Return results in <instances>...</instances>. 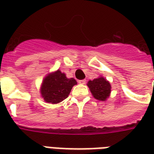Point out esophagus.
I'll return each instance as SVG.
<instances>
[{
	"mask_svg": "<svg viewBox=\"0 0 154 154\" xmlns=\"http://www.w3.org/2000/svg\"><path fill=\"white\" fill-rule=\"evenodd\" d=\"M85 82H86L85 80H79V81H78V83H79V84H85Z\"/></svg>",
	"mask_w": 154,
	"mask_h": 154,
	"instance_id": "obj_1",
	"label": "esophagus"
}]
</instances>
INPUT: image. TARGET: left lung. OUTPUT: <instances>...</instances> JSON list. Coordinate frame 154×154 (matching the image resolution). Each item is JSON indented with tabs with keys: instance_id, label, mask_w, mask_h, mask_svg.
<instances>
[{
	"instance_id": "1",
	"label": "left lung",
	"mask_w": 154,
	"mask_h": 154,
	"mask_svg": "<svg viewBox=\"0 0 154 154\" xmlns=\"http://www.w3.org/2000/svg\"><path fill=\"white\" fill-rule=\"evenodd\" d=\"M90 91L93 96L99 101H105L109 97L111 91V86L109 82L104 77H99L88 82Z\"/></svg>"
}]
</instances>
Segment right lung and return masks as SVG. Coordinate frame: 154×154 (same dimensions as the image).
<instances>
[{
	"label": "right lung",
	"instance_id": "obj_1",
	"mask_svg": "<svg viewBox=\"0 0 154 154\" xmlns=\"http://www.w3.org/2000/svg\"><path fill=\"white\" fill-rule=\"evenodd\" d=\"M77 84L73 78H67L60 70L49 74L43 81L41 94L46 102L57 104L67 98L72 86Z\"/></svg>",
	"mask_w": 154,
	"mask_h": 154
}]
</instances>
